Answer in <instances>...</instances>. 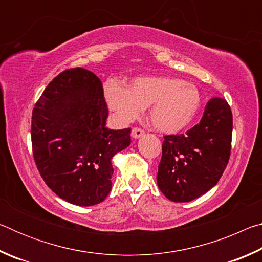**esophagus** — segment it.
<instances>
[{
  "label": "esophagus",
  "instance_id": "obj_1",
  "mask_svg": "<svg viewBox=\"0 0 262 262\" xmlns=\"http://www.w3.org/2000/svg\"><path fill=\"white\" fill-rule=\"evenodd\" d=\"M144 135V130L139 127H134L132 129V137L133 139H139V137Z\"/></svg>",
  "mask_w": 262,
  "mask_h": 262
}]
</instances>
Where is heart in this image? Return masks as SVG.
<instances>
[{
  "label": "heart",
  "mask_w": 262,
  "mask_h": 262,
  "mask_svg": "<svg viewBox=\"0 0 262 262\" xmlns=\"http://www.w3.org/2000/svg\"><path fill=\"white\" fill-rule=\"evenodd\" d=\"M108 107L121 122H132L149 107V119L157 130L173 134L185 129L200 110L201 96L193 84L170 76L134 79L128 88L118 82L104 86Z\"/></svg>",
  "instance_id": "heart-1"
}]
</instances>
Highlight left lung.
<instances>
[{
    "instance_id": "8db88e82",
    "label": "left lung",
    "mask_w": 262,
    "mask_h": 262,
    "mask_svg": "<svg viewBox=\"0 0 262 262\" xmlns=\"http://www.w3.org/2000/svg\"><path fill=\"white\" fill-rule=\"evenodd\" d=\"M232 112L228 101H208L200 122L185 134L165 135L157 184L173 202H189L219 183L231 154Z\"/></svg>"
}]
</instances>
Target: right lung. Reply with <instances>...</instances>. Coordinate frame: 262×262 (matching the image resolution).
<instances>
[{"mask_svg": "<svg viewBox=\"0 0 262 262\" xmlns=\"http://www.w3.org/2000/svg\"><path fill=\"white\" fill-rule=\"evenodd\" d=\"M108 115L100 79L84 68L60 73L32 111L35 165L57 196L77 206L103 202L112 188L113 156L130 144V128L105 126Z\"/></svg>", "mask_w": 262, "mask_h": 262, "instance_id": "right-lung-1", "label": "right lung"}]
</instances>
